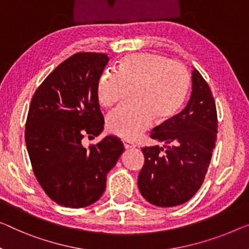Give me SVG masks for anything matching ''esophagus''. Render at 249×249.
Returning <instances> with one entry per match:
<instances>
[{"instance_id":"1","label":"esophagus","mask_w":249,"mask_h":249,"mask_svg":"<svg viewBox=\"0 0 249 249\" xmlns=\"http://www.w3.org/2000/svg\"><path fill=\"white\" fill-rule=\"evenodd\" d=\"M123 145L125 147V150H128V148H133V147L136 146L134 143L128 142V141H123Z\"/></svg>"}]
</instances>
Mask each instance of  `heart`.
I'll list each match as a JSON object with an SVG mask.
<instances>
[{
  "mask_svg": "<svg viewBox=\"0 0 249 249\" xmlns=\"http://www.w3.org/2000/svg\"><path fill=\"white\" fill-rule=\"evenodd\" d=\"M126 87L133 89L132 105H121L106 117L107 129L133 140L153 121L164 123L176 116L188 96L190 76L185 67L157 53H131L120 59L117 70L105 69L96 85L102 106L118 102Z\"/></svg>",
  "mask_w": 249,
  "mask_h": 249,
  "instance_id": "1",
  "label": "heart"
}]
</instances>
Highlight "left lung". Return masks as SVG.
<instances>
[{
  "label": "left lung",
  "instance_id": "left-lung-1",
  "mask_svg": "<svg viewBox=\"0 0 249 249\" xmlns=\"http://www.w3.org/2000/svg\"><path fill=\"white\" fill-rule=\"evenodd\" d=\"M214 99L200 72L192 70V91L182 112L152 129L164 145L144 147L137 185L144 199L158 207L182 205L205 180L217 140Z\"/></svg>",
  "mask_w": 249,
  "mask_h": 249
}]
</instances>
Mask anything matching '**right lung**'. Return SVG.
Segmentation results:
<instances>
[{
  "label": "right lung",
  "mask_w": 249,
  "mask_h": 249,
  "mask_svg": "<svg viewBox=\"0 0 249 249\" xmlns=\"http://www.w3.org/2000/svg\"><path fill=\"white\" fill-rule=\"evenodd\" d=\"M108 60L105 53L71 55L43 80L30 104L29 158L36 180L58 205L84 208L97 201L124 151L114 135L88 150L81 144L84 135L97 136L104 129L96 85Z\"/></svg>",
  "instance_id": "1"
}]
</instances>
